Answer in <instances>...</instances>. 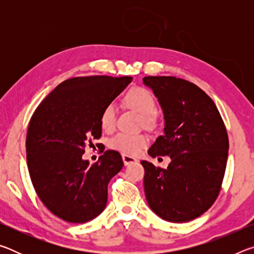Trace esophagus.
Returning <instances> with one entry per match:
<instances>
[{"label": "esophagus", "mask_w": 254, "mask_h": 254, "mask_svg": "<svg viewBox=\"0 0 254 254\" xmlns=\"http://www.w3.org/2000/svg\"><path fill=\"white\" fill-rule=\"evenodd\" d=\"M122 159H123V162H124V165H126V166L132 165V163H135L136 162V159L135 158H133L131 156H127V154H123Z\"/></svg>", "instance_id": "esophagus-1"}]
</instances>
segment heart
Listing matches in <instances>:
<instances>
[{
  "label": "heart",
  "mask_w": 254,
  "mask_h": 254,
  "mask_svg": "<svg viewBox=\"0 0 254 254\" xmlns=\"http://www.w3.org/2000/svg\"><path fill=\"white\" fill-rule=\"evenodd\" d=\"M124 103L127 107L136 111L143 117L144 124L152 127L154 115L157 113V102L152 93L143 87H133L124 96ZM100 124L103 131L112 132L117 126V109L113 104H107L102 110ZM149 139L143 134L118 133L110 140L111 149L128 156H136L147 147Z\"/></svg>",
  "instance_id": "1"
}]
</instances>
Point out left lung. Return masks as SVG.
Masks as SVG:
<instances>
[{
  "instance_id": "left-lung-1",
  "label": "left lung",
  "mask_w": 254,
  "mask_h": 254,
  "mask_svg": "<svg viewBox=\"0 0 254 254\" xmlns=\"http://www.w3.org/2000/svg\"><path fill=\"white\" fill-rule=\"evenodd\" d=\"M143 83L158 97L165 115V134L148 153L171 159L167 169L141 161L147 201L165 221H191L220 194L229 154L225 124L212 98L190 81L147 76Z\"/></svg>"
}]
</instances>
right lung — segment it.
Returning a JSON list of instances; mask_svg holds the SVG:
<instances>
[{
    "instance_id": "add662e5",
    "label": "right lung",
    "mask_w": 254,
    "mask_h": 254,
    "mask_svg": "<svg viewBox=\"0 0 254 254\" xmlns=\"http://www.w3.org/2000/svg\"><path fill=\"white\" fill-rule=\"evenodd\" d=\"M132 77H74L59 84L30 119L25 149L30 178L51 213L69 223L98 216L107 203V185L123 167L121 154L106 150L89 166L81 156L100 139L102 110Z\"/></svg>"
}]
</instances>
